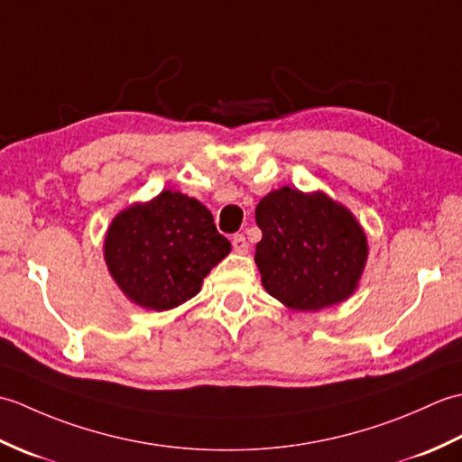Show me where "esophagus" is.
<instances>
[{
    "mask_svg": "<svg viewBox=\"0 0 462 462\" xmlns=\"http://www.w3.org/2000/svg\"><path fill=\"white\" fill-rule=\"evenodd\" d=\"M232 248H234V252H238V254H246L248 252L246 238H244L242 234H236V236L232 238Z\"/></svg>",
    "mask_w": 462,
    "mask_h": 462,
    "instance_id": "obj_1",
    "label": "esophagus"
}]
</instances>
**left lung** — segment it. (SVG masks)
<instances>
[{
	"label": "left lung",
	"instance_id": "obj_1",
	"mask_svg": "<svg viewBox=\"0 0 462 462\" xmlns=\"http://www.w3.org/2000/svg\"><path fill=\"white\" fill-rule=\"evenodd\" d=\"M262 240L256 266L272 298L298 311H319L349 300L365 270L367 234L353 212L321 190L290 186L256 206Z\"/></svg>",
	"mask_w": 462,
	"mask_h": 462
}]
</instances>
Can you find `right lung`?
I'll list each match as a JSON object with an SVG mask.
<instances>
[{"label": "right lung", "instance_id": "right-lung-1", "mask_svg": "<svg viewBox=\"0 0 462 462\" xmlns=\"http://www.w3.org/2000/svg\"><path fill=\"white\" fill-rule=\"evenodd\" d=\"M228 254L230 242L216 230L210 210L169 189L123 208L103 242L106 270L125 298L152 311L194 298Z\"/></svg>", "mask_w": 462, "mask_h": 462}]
</instances>
